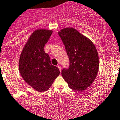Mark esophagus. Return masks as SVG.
<instances>
[{"label": "esophagus", "instance_id": "34e87169", "mask_svg": "<svg viewBox=\"0 0 120 120\" xmlns=\"http://www.w3.org/2000/svg\"><path fill=\"white\" fill-rule=\"evenodd\" d=\"M57 67L59 68V70H60V72H61V67L60 66H57Z\"/></svg>", "mask_w": 120, "mask_h": 120}]
</instances>
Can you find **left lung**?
I'll list each match as a JSON object with an SVG mask.
<instances>
[{"mask_svg": "<svg viewBox=\"0 0 120 120\" xmlns=\"http://www.w3.org/2000/svg\"><path fill=\"white\" fill-rule=\"evenodd\" d=\"M70 65L61 71L63 78L74 90L82 91L95 80L99 69L98 53L94 43L72 28L59 32Z\"/></svg>", "mask_w": 120, "mask_h": 120, "instance_id": "obj_1", "label": "left lung"}]
</instances>
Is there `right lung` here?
I'll return each mask as SVG.
<instances>
[{
  "mask_svg": "<svg viewBox=\"0 0 120 120\" xmlns=\"http://www.w3.org/2000/svg\"><path fill=\"white\" fill-rule=\"evenodd\" d=\"M52 31L37 30L33 32L23 49L19 70L24 80L36 90H48L59 75V69L53 66L44 47Z\"/></svg>",
  "mask_w": 120,
  "mask_h": 120,
  "instance_id": "right-lung-1",
  "label": "right lung"
}]
</instances>
